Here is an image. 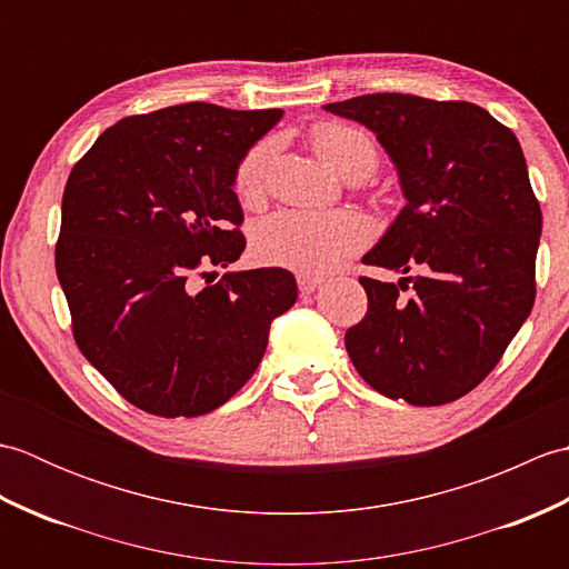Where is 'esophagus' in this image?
Wrapping results in <instances>:
<instances>
[{
	"label": "esophagus",
	"instance_id": "1",
	"mask_svg": "<svg viewBox=\"0 0 569 569\" xmlns=\"http://www.w3.org/2000/svg\"><path fill=\"white\" fill-rule=\"evenodd\" d=\"M320 283H322V278H318V276H303V273L298 276L300 293H316L318 288H320Z\"/></svg>",
	"mask_w": 569,
	"mask_h": 569
}]
</instances>
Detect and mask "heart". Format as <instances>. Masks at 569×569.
Segmentation results:
<instances>
[{
    "label": "heart",
    "mask_w": 569,
    "mask_h": 569,
    "mask_svg": "<svg viewBox=\"0 0 569 569\" xmlns=\"http://www.w3.org/2000/svg\"><path fill=\"white\" fill-rule=\"evenodd\" d=\"M312 147L332 171L361 180L373 173L379 153L373 141L357 127L325 122L312 129ZM273 141H259L237 166L234 188L244 202H259L266 192V176L273 159ZM371 239V222L352 210H278L266 217L251 234V251L261 263L303 276H320L365 249Z\"/></svg>",
    "instance_id": "b5f03b06"
}]
</instances>
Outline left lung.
Wrapping results in <instances>:
<instances>
[{
	"label": "left lung",
	"mask_w": 569,
	"mask_h": 569,
	"mask_svg": "<svg viewBox=\"0 0 569 569\" xmlns=\"http://www.w3.org/2000/svg\"><path fill=\"white\" fill-rule=\"evenodd\" d=\"M365 124L398 171L406 204L365 263L369 308L345 335L371 389L410 406L457 401L485 381L536 300L542 212L516 134L471 102L377 92L325 104Z\"/></svg>",
	"instance_id": "1"
}]
</instances>
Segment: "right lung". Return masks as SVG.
Masks as SVG:
<instances>
[{
  "label": "right lung",
  "instance_id": "1",
  "mask_svg": "<svg viewBox=\"0 0 569 569\" xmlns=\"http://www.w3.org/2000/svg\"><path fill=\"white\" fill-rule=\"evenodd\" d=\"M283 110L208 102L119 119L68 176L56 273L84 359L129 403L196 418L227 403L296 303L286 269L227 271L247 241L237 166ZM206 278V286L197 283Z\"/></svg>",
  "mask_w": 569,
  "mask_h": 569
}]
</instances>
